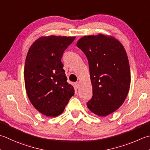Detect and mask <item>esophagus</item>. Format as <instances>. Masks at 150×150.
Instances as JSON below:
<instances>
[{"mask_svg": "<svg viewBox=\"0 0 150 150\" xmlns=\"http://www.w3.org/2000/svg\"><path fill=\"white\" fill-rule=\"evenodd\" d=\"M74 86L76 88H78V87L79 86V82H77V83H74Z\"/></svg>", "mask_w": 150, "mask_h": 150, "instance_id": "esophagus-1", "label": "esophagus"}]
</instances>
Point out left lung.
<instances>
[{
  "mask_svg": "<svg viewBox=\"0 0 150 150\" xmlns=\"http://www.w3.org/2000/svg\"><path fill=\"white\" fill-rule=\"evenodd\" d=\"M88 61L93 96L87 103L92 112L106 116L124 103L130 87V67L125 50L115 38L99 34L77 43Z\"/></svg>",
  "mask_w": 150,
  "mask_h": 150,
  "instance_id": "1",
  "label": "left lung"
}]
</instances>
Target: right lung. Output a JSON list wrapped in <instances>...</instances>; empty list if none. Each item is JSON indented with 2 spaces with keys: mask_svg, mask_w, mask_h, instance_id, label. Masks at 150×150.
Here are the masks:
<instances>
[{
  "mask_svg": "<svg viewBox=\"0 0 150 150\" xmlns=\"http://www.w3.org/2000/svg\"><path fill=\"white\" fill-rule=\"evenodd\" d=\"M75 37H42L32 43L26 55L24 77L26 93L40 112L55 117L63 112L74 88L67 82L63 53Z\"/></svg>",
  "mask_w": 150,
  "mask_h": 150,
  "instance_id": "right-lung-1",
  "label": "right lung"
}]
</instances>
